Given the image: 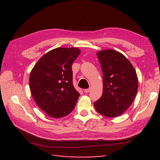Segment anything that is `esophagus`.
<instances>
[{
	"instance_id": "esophagus-1",
	"label": "esophagus",
	"mask_w": 160,
	"mask_h": 160,
	"mask_svg": "<svg viewBox=\"0 0 160 160\" xmlns=\"http://www.w3.org/2000/svg\"><path fill=\"white\" fill-rule=\"evenodd\" d=\"M90 88L86 89V90H84V92H85V93H88V92H90Z\"/></svg>"
}]
</instances>
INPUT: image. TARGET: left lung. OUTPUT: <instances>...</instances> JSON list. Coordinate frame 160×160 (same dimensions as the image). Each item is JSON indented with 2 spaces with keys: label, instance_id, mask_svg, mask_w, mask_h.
<instances>
[{
  "label": "left lung",
  "instance_id": "obj_1",
  "mask_svg": "<svg viewBox=\"0 0 160 160\" xmlns=\"http://www.w3.org/2000/svg\"><path fill=\"white\" fill-rule=\"evenodd\" d=\"M103 74V93L94 103L97 112L116 117L131 106L136 96L138 80L136 72L122 53L112 49L97 53Z\"/></svg>",
  "mask_w": 160,
  "mask_h": 160
}]
</instances>
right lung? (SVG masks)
<instances>
[{
	"instance_id": "right-lung-1",
	"label": "right lung",
	"mask_w": 160,
	"mask_h": 160,
	"mask_svg": "<svg viewBox=\"0 0 160 160\" xmlns=\"http://www.w3.org/2000/svg\"><path fill=\"white\" fill-rule=\"evenodd\" d=\"M80 53L77 48H56L44 54L32 70V97L48 116L61 118L73 110L80 94L72 85V64Z\"/></svg>"
}]
</instances>
